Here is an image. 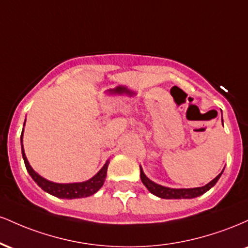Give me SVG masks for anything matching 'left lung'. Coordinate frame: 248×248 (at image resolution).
Masks as SVG:
<instances>
[{"label": "left lung", "mask_w": 248, "mask_h": 248, "mask_svg": "<svg viewBox=\"0 0 248 248\" xmlns=\"http://www.w3.org/2000/svg\"><path fill=\"white\" fill-rule=\"evenodd\" d=\"M140 171H141V181L142 183L144 184V186H146L147 189L153 193V195L164 199H182V198L186 199V198L198 197V196L205 193L207 190L211 189V187L217 183L219 177H220L221 173H223V171H221L217 177L213 178L209 184H206V186H204L193 187V189H171V187L162 186L160 184L154 183L153 181H150V179L144 175L143 170H142L141 168H140Z\"/></svg>", "instance_id": "left-lung-1"}]
</instances>
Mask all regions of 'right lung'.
Masks as SVG:
<instances>
[{
	"mask_svg": "<svg viewBox=\"0 0 248 248\" xmlns=\"http://www.w3.org/2000/svg\"><path fill=\"white\" fill-rule=\"evenodd\" d=\"M22 141H23V132L21 134V146H22V156H23L25 168H27L28 172L30 173V176L32 177L33 181H35L36 183L38 184V186L42 187L45 192L50 193V195L52 196H56V197L58 198H67V199L84 198V197H88V196H92L93 193H95L102 186H104L105 178H106V175H107L108 162H106V164L101 168L100 171L86 182H81V183L58 184V183H53V182L46 181V179L43 178L42 176H39L38 173L35 172V170L30 167L29 162L27 160V156H25L24 154L23 143H22Z\"/></svg>",
	"mask_w": 248,
	"mask_h": 248,
	"instance_id": "1",
	"label": "right lung"
}]
</instances>
